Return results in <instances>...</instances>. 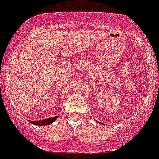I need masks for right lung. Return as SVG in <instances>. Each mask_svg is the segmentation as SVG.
I'll return each instance as SVG.
<instances>
[{"label": "right lung", "instance_id": "obj_1", "mask_svg": "<svg viewBox=\"0 0 159 159\" xmlns=\"http://www.w3.org/2000/svg\"><path fill=\"white\" fill-rule=\"evenodd\" d=\"M59 116L56 117H52V118H46V119L43 120H39V121H30V123L34 125H39V126H42V125H51L52 123L54 122L56 119L58 118Z\"/></svg>", "mask_w": 159, "mask_h": 159}]
</instances>
